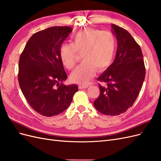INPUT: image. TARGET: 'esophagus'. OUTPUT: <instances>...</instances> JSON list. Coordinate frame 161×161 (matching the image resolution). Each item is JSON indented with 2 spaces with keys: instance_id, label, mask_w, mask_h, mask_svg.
<instances>
[{
  "instance_id": "esophagus-1",
  "label": "esophagus",
  "mask_w": 161,
  "mask_h": 161,
  "mask_svg": "<svg viewBox=\"0 0 161 161\" xmlns=\"http://www.w3.org/2000/svg\"><path fill=\"white\" fill-rule=\"evenodd\" d=\"M89 86V85H79V89H86L87 87Z\"/></svg>"
}]
</instances>
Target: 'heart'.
<instances>
[{"label":"heart","instance_id":"obj_1","mask_svg":"<svg viewBox=\"0 0 161 161\" xmlns=\"http://www.w3.org/2000/svg\"><path fill=\"white\" fill-rule=\"evenodd\" d=\"M72 40V43H64L60 46V59L66 69H72L75 65L77 51L82 52L83 61L71 73L70 79L78 83L86 84L96 70L103 71L113 62L117 48L116 38L110 31L86 28L75 34Z\"/></svg>","mask_w":161,"mask_h":161}]
</instances>
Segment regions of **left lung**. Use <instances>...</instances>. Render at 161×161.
Wrapping results in <instances>:
<instances>
[{"label":"left lung","mask_w":161,"mask_h":161,"mask_svg":"<svg viewBox=\"0 0 161 161\" xmlns=\"http://www.w3.org/2000/svg\"><path fill=\"white\" fill-rule=\"evenodd\" d=\"M111 30L118 41L115 58L97 78L107 86L99 85L100 94L93 103L100 113L115 116L134 103L142 89L146 69L141 48L130 33L114 24Z\"/></svg>","instance_id":"obj_1"}]
</instances>
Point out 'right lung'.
<instances>
[{
  "mask_svg": "<svg viewBox=\"0 0 161 161\" xmlns=\"http://www.w3.org/2000/svg\"><path fill=\"white\" fill-rule=\"evenodd\" d=\"M72 31L68 26L52 27L34 33L19 58V86L28 103L42 115L61 114L79 90L76 85L60 84L68 78L60 47Z\"/></svg>",
  "mask_w": 161,
  "mask_h": 161,
  "instance_id": "add662e5",
  "label": "right lung"
}]
</instances>
